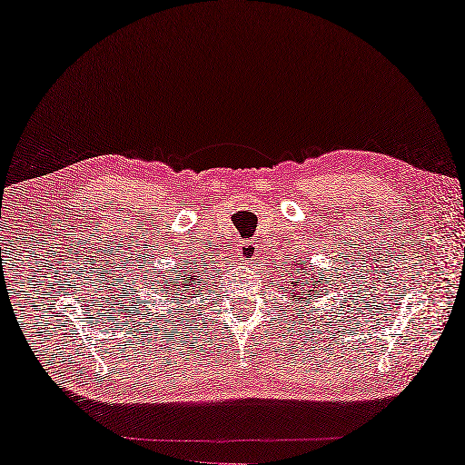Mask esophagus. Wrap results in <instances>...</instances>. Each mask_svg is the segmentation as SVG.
Segmentation results:
<instances>
[{"label": "esophagus", "instance_id": "obj_1", "mask_svg": "<svg viewBox=\"0 0 465 465\" xmlns=\"http://www.w3.org/2000/svg\"><path fill=\"white\" fill-rule=\"evenodd\" d=\"M239 252H241V258H242V262H248V260H252V258L256 256V246H254V244H251V242H246V244H241V248H239Z\"/></svg>", "mask_w": 465, "mask_h": 465}]
</instances>
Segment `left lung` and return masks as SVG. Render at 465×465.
<instances>
[{
	"mask_svg": "<svg viewBox=\"0 0 465 465\" xmlns=\"http://www.w3.org/2000/svg\"><path fill=\"white\" fill-rule=\"evenodd\" d=\"M298 272H300V266H298ZM315 282H318V286H320V280L312 276L310 286H313V288H315ZM298 284H300V282H296V286H298ZM312 296H313V298H315V296H320V290H308V292H305V293L302 292L300 296H298V300H312Z\"/></svg>",
	"mask_w": 465,
	"mask_h": 465,
	"instance_id": "1",
	"label": "left lung"
}]
</instances>
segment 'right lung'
<instances>
[{"mask_svg": "<svg viewBox=\"0 0 465 465\" xmlns=\"http://www.w3.org/2000/svg\"><path fill=\"white\" fill-rule=\"evenodd\" d=\"M199 280V276H195V270L189 272V270H183V272H175V276L172 280H165L163 286H165V298H183V300H189V291L187 287L195 288L193 282ZM197 286H201V282H197ZM197 292V290H193ZM191 296H199V293H191Z\"/></svg>", "mask_w": 465, "mask_h": 465, "instance_id": "add662e5", "label": "right lung"}]
</instances>
